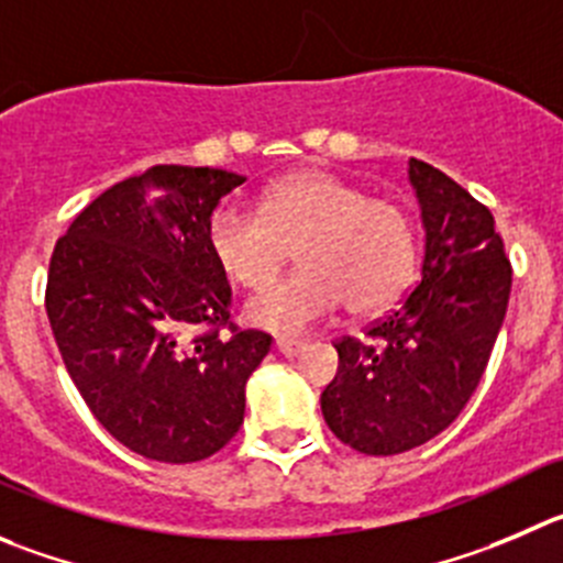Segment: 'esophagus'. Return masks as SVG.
Masks as SVG:
<instances>
[{
  "mask_svg": "<svg viewBox=\"0 0 563 563\" xmlns=\"http://www.w3.org/2000/svg\"><path fill=\"white\" fill-rule=\"evenodd\" d=\"M273 345H276V351L282 353V356H296V353L303 351V345H307V342L292 340V336H276V342H273Z\"/></svg>",
  "mask_w": 563,
  "mask_h": 563,
  "instance_id": "1",
  "label": "esophagus"
}]
</instances>
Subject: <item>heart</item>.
Here are the masks:
<instances>
[{
  "instance_id": "b5f03b06",
  "label": "heart",
  "mask_w": 563,
  "mask_h": 563,
  "mask_svg": "<svg viewBox=\"0 0 563 563\" xmlns=\"http://www.w3.org/2000/svg\"><path fill=\"white\" fill-rule=\"evenodd\" d=\"M207 243L221 271L245 290L265 287L296 245L298 271L245 307L249 323L276 334H298L342 303L353 314L382 312L417 273L409 212L320 168L271 181L260 216L238 205L218 207Z\"/></svg>"
}]
</instances>
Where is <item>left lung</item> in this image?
<instances>
[{
	"label": "left lung",
	"instance_id": "obj_1",
	"mask_svg": "<svg viewBox=\"0 0 563 563\" xmlns=\"http://www.w3.org/2000/svg\"><path fill=\"white\" fill-rule=\"evenodd\" d=\"M426 254L420 285L371 325L336 342L340 367L320 395L334 437L367 456H395L445 431L481 384L511 292L495 218L462 185L409 159Z\"/></svg>",
	"mask_w": 563,
	"mask_h": 563
}]
</instances>
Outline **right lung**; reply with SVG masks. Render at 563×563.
<instances>
[{
	"label": "right lung",
	"mask_w": 563,
	"mask_h": 563,
	"mask_svg": "<svg viewBox=\"0 0 563 563\" xmlns=\"http://www.w3.org/2000/svg\"><path fill=\"white\" fill-rule=\"evenodd\" d=\"M243 181L154 165L93 198L52 254L46 314L68 376L107 433L152 462L221 451L271 351L262 331L221 334L232 287L207 227Z\"/></svg>",
	"instance_id": "obj_1"
}]
</instances>
